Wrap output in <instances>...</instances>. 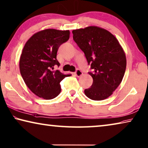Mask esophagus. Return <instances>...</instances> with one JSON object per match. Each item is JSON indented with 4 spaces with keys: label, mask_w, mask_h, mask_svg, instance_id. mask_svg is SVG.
<instances>
[{
    "label": "esophagus",
    "mask_w": 148,
    "mask_h": 148,
    "mask_svg": "<svg viewBox=\"0 0 148 148\" xmlns=\"http://www.w3.org/2000/svg\"><path fill=\"white\" fill-rule=\"evenodd\" d=\"M74 74H75V76H76L79 77V76H81L83 74V73H82V72L80 70H77L76 72L74 73Z\"/></svg>",
    "instance_id": "1"
}]
</instances>
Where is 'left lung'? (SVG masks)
<instances>
[{"label": "left lung", "instance_id": "1", "mask_svg": "<svg viewBox=\"0 0 148 148\" xmlns=\"http://www.w3.org/2000/svg\"><path fill=\"white\" fill-rule=\"evenodd\" d=\"M72 34L93 70L89 72L93 84L84 90L85 95L95 101L107 99L123 80L126 67L125 51L116 37L103 28L89 26L73 30Z\"/></svg>", "mask_w": 148, "mask_h": 148}]
</instances>
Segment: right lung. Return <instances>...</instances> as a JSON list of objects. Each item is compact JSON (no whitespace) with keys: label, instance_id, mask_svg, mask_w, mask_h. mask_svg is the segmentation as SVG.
Here are the masks:
<instances>
[{"label":"right lung","instance_id":"right-lung-1","mask_svg":"<svg viewBox=\"0 0 148 148\" xmlns=\"http://www.w3.org/2000/svg\"><path fill=\"white\" fill-rule=\"evenodd\" d=\"M69 30L47 29L36 33L23 47L20 59V70L23 81L34 94L52 99L61 91L60 82L70 74L59 70L57 54L59 47L69 39Z\"/></svg>","mask_w":148,"mask_h":148}]
</instances>
